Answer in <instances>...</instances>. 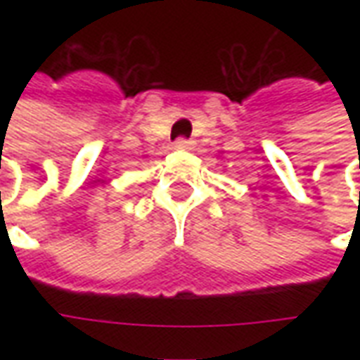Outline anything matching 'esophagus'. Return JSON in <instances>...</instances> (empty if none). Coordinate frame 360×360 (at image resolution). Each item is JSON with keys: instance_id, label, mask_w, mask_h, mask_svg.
Here are the masks:
<instances>
[{"instance_id": "1", "label": "esophagus", "mask_w": 360, "mask_h": 360, "mask_svg": "<svg viewBox=\"0 0 360 360\" xmlns=\"http://www.w3.org/2000/svg\"><path fill=\"white\" fill-rule=\"evenodd\" d=\"M175 148H179V150H188V148H193V141L191 139H177L175 141Z\"/></svg>"}]
</instances>
